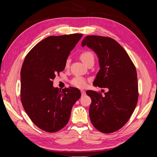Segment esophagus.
<instances>
[{"label":"esophagus","instance_id":"obj_1","mask_svg":"<svg viewBox=\"0 0 157 157\" xmlns=\"http://www.w3.org/2000/svg\"><path fill=\"white\" fill-rule=\"evenodd\" d=\"M81 94H82V96H84L86 94V92L84 90H81Z\"/></svg>","mask_w":157,"mask_h":157}]
</instances>
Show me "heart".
<instances>
[{
    "instance_id": "1",
    "label": "heart",
    "mask_w": 157,
    "mask_h": 157,
    "mask_svg": "<svg viewBox=\"0 0 157 157\" xmlns=\"http://www.w3.org/2000/svg\"><path fill=\"white\" fill-rule=\"evenodd\" d=\"M79 57H80L82 61L86 65H87V63H88L90 61H94V54H93L91 51H84L80 53V55H79ZM69 63H70V59L69 58H67L66 59L65 63V67L66 68L69 67ZM71 83L72 85L75 86V87L83 88L86 85V80L84 78H82V77L76 76L74 78L72 79Z\"/></svg>"
}]
</instances>
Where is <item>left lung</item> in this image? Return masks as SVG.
Here are the masks:
<instances>
[{"instance_id":"1","label":"left lung","mask_w":157,"mask_h":157,"mask_svg":"<svg viewBox=\"0 0 157 157\" xmlns=\"http://www.w3.org/2000/svg\"><path fill=\"white\" fill-rule=\"evenodd\" d=\"M82 46L98 55L100 69L93 84L107 88L101 92L86 91L91 98L89 115L96 129L105 134L121 129L131 117L137 105L138 86L136 67L128 54L114 39L88 36Z\"/></svg>"}]
</instances>
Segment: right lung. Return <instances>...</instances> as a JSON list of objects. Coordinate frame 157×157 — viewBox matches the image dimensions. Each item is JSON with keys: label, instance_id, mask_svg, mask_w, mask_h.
I'll use <instances>...</instances> for the list:
<instances>
[{"label": "right lung", "instance_id": "right-lung-1", "mask_svg": "<svg viewBox=\"0 0 157 157\" xmlns=\"http://www.w3.org/2000/svg\"><path fill=\"white\" fill-rule=\"evenodd\" d=\"M82 34L51 36L26 55L21 70V101L32 121L53 133L67 124L73 105L81 97L78 88L53 87V79L65 69V63Z\"/></svg>", "mask_w": 157, "mask_h": 157}]
</instances>
